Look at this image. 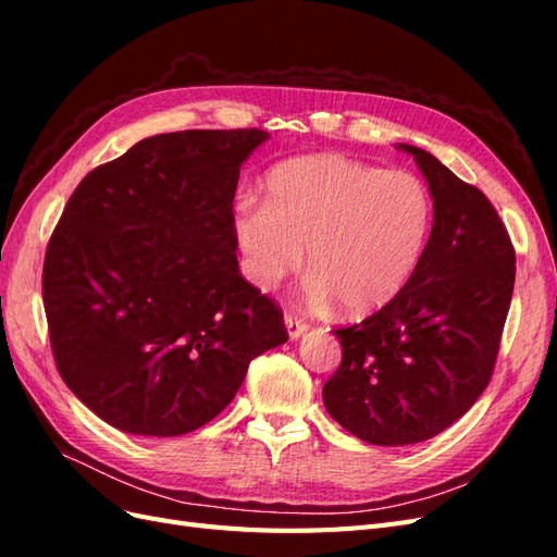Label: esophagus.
<instances>
[{"instance_id": "1", "label": "esophagus", "mask_w": 557, "mask_h": 557, "mask_svg": "<svg viewBox=\"0 0 557 557\" xmlns=\"http://www.w3.org/2000/svg\"><path fill=\"white\" fill-rule=\"evenodd\" d=\"M285 330H288L290 339H297V336L305 334L309 330V323L305 318L293 315V313H285Z\"/></svg>"}]
</instances>
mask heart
I'll return each instance as SVG.
<instances>
[{"instance_id": "b5f03b06", "label": "heart", "mask_w": 557, "mask_h": 557, "mask_svg": "<svg viewBox=\"0 0 557 557\" xmlns=\"http://www.w3.org/2000/svg\"><path fill=\"white\" fill-rule=\"evenodd\" d=\"M430 225L432 199L418 176L332 153L278 164L264 181V205L242 199L232 215L258 288L295 272L307 248L309 297L334 299L346 315L372 313L407 285Z\"/></svg>"}]
</instances>
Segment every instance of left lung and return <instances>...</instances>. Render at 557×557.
<instances>
[{"mask_svg": "<svg viewBox=\"0 0 557 557\" xmlns=\"http://www.w3.org/2000/svg\"><path fill=\"white\" fill-rule=\"evenodd\" d=\"M399 148L434 199L430 239L383 309L334 330L342 364L323 385L336 423L376 446L425 442L474 407L493 379L516 281V250L491 199L428 150Z\"/></svg>", "mask_w": 557, "mask_h": 557, "instance_id": "left-lung-1", "label": "left lung"}]
</instances>
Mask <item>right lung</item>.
<instances>
[{"label":"right lung","mask_w":557,"mask_h":557,"mask_svg":"<svg viewBox=\"0 0 557 557\" xmlns=\"http://www.w3.org/2000/svg\"><path fill=\"white\" fill-rule=\"evenodd\" d=\"M262 129L148 137L66 201L44 260L58 372L109 425L178 436L237 395L288 342L283 311L239 274L232 201Z\"/></svg>","instance_id":"add662e5"}]
</instances>
